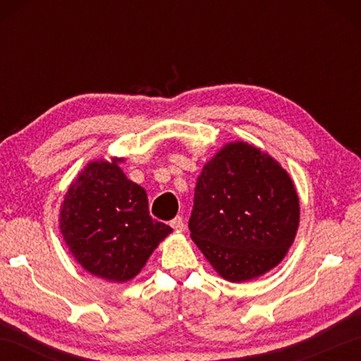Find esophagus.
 Here are the masks:
<instances>
[{
  "instance_id": "esophagus-1",
  "label": "esophagus",
  "mask_w": 361,
  "mask_h": 361,
  "mask_svg": "<svg viewBox=\"0 0 361 361\" xmlns=\"http://www.w3.org/2000/svg\"><path fill=\"white\" fill-rule=\"evenodd\" d=\"M170 226H172L173 231L183 232V231H185V219H183L181 216H176L175 219H172V221H170Z\"/></svg>"
}]
</instances>
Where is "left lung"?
I'll return each mask as SVG.
<instances>
[{"label":"left lung","mask_w":361,"mask_h":361,"mask_svg":"<svg viewBox=\"0 0 361 361\" xmlns=\"http://www.w3.org/2000/svg\"><path fill=\"white\" fill-rule=\"evenodd\" d=\"M288 172L247 142L226 143L197 178L191 239L218 276L242 283L279 266L299 228Z\"/></svg>","instance_id":"8db88e82"}]
</instances>
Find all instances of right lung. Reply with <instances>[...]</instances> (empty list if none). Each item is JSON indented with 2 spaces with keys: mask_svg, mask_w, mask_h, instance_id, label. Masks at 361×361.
Segmentation results:
<instances>
[{
  "mask_svg": "<svg viewBox=\"0 0 361 361\" xmlns=\"http://www.w3.org/2000/svg\"><path fill=\"white\" fill-rule=\"evenodd\" d=\"M124 161L89 162L66 189L59 213L60 232L78 264L114 283L137 277L172 232L149 216L148 195L122 172Z\"/></svg>",
  "mask_w": 361,
  "mask_h": 361,
  "instance_id": "add662e5",
  "label": "right lung"
}]
</instances>
